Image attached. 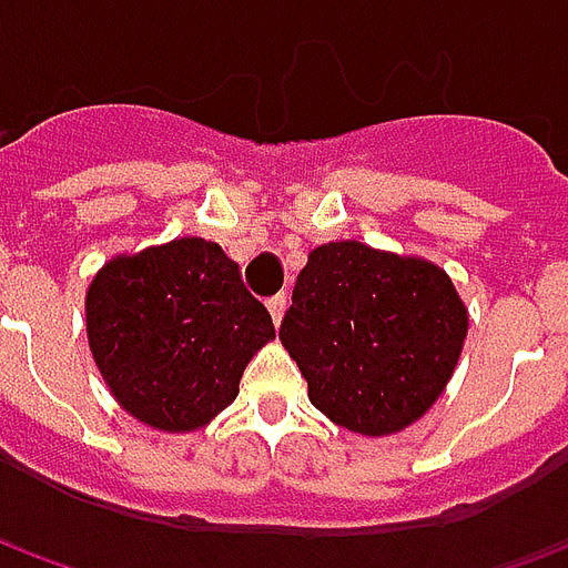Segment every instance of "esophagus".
I'll list each match as a JSON object with an SVG mask.
<instances>
[{"label":"esophagus","mask_w":568,"mask_h":568,"mask_svg":"<svg viewBox=\"0 0 568 568\" xmlns=\"http://www.w3.org/2000/svg\"><path fill=\"white\" fill-rule=\"evenodd\" d=\"M285 304H288V297H285V295H273V297H267V310H271V316H273V322H276V325H280V322H283Z\"/></svg>","instance_id":"obj_1"}]
</instances>
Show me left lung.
Here are the masks:
<instances>
[{
  "label": "left lung",
  "instance_id": "obj_1",
  "mask_svg": "<svg viewBox=\"0 0 568 568\" xmlns=\"http://www.w3.org/2000/svg\"><path fill=\"white\" fill-rule=\"evenodd\" d=\"M465 334L468 310L438 264L358 240L310 252L280 325L310 402L371 438L402 432L435 405Z\"/></svg>",
  "mask_w": 568,
  "mask_h": 568
}]
</instances>
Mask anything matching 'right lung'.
I'll return each instance as SVG.
<instances>
[{
    "instance_id": "1",
    "label": "right lung",
    "mask_w": 568,
    "mask_h": 568,
    "mask_svg": "<svg viewBox=\"0 0 568 568\" xmlns=\"http://www.w3.org/2000/svg\"><path fill=\"white\" fill-rule=\"evenodd\" d=\"M93 362L130 417L194 432L240 393V377L276 337L219 243L182 236L118 255L84 301Z\"/></svg>"
}]
</instances>
